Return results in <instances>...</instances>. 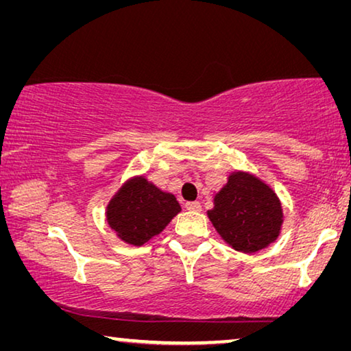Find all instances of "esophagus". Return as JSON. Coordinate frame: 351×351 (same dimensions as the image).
Here are the masks:
<instances>
[{
	"instance_id": "1",
	"label": "esophagus",
	"mask_w": 351,
	"mask_h": 351,
	"mask_svg": "<svg viewBox=\"0 0 351 351\" xmlns=\"http://www.w3.org/2000/svg\"><path fill=\"white\" fill-rule=\"evenodd\" d=\"M184 207H186L187 210H195V212L201 210V204L198 203V201H189V203L184 204Z\"/></svg>"
}]
</instances>
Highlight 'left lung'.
I'll return each instance as SVG.
<instances>
[{
  "label": "left lung",
  "mask_w": 351,
  "mask_h": 351,
  "mask_svg": "<svg viewBox=\"0 0 351 351\" xmlns=\"http://www.w3.org/2000/svg\"><path fill=\"white\" fill-rule=\"evenodd\" d=\"M207 217L229 246L245 254L274 243L283 223L282 204L274 190L246 171L229 175Z\"/></svg>",
  "instance_id": "8db88e82"
}]
</instances>
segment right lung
Masks as SVG:
<instances>
[{"label":"right lung","instance_id":"obj_1","mask_svg":"<svg viewBox=\"0 0 351 351\" xmlns=\"http://www.w3.org/2000/svg\"><path fill=\"white\" fill-rule=\"evenodd\" d=\"M181 206L175 195L162 192L144 176H134L117 190L106 207V221L128 245L142 246L161 234Z\"/></svg>","mask_w":351,"mask_h":351}]
</instances>
